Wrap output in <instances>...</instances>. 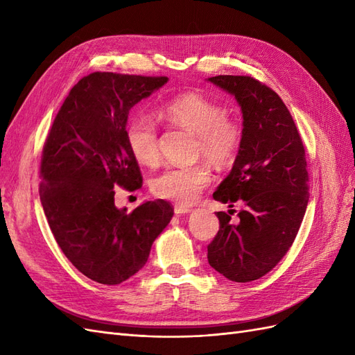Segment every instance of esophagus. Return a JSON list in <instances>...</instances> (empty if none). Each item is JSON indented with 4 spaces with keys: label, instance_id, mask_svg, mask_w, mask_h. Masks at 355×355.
I'll return each mask as SVG.
<instances>
[{
    "label": "esophagus",
    "instance_id": "1",
    "mask_svg": "<svg viewBox=\"0 0 355 355\" xmlns=\"http://www.w3.org/2000/svg\"><path fill=\"white\" fill-rule=\"evenodd\" d=\"M192 209L191 207H187V206H175V213L176 214H187V213H191Z\"/></svg>",
    "mask_w": 355,
    "mask_h": 355
}]
</instances>
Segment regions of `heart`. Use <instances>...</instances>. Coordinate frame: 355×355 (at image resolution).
Segmentation results:
<instances>
[{"label":"heart","instance_id":"obj_1","mask_svg":"<svg viewBox=\"0 0 355 355\" xmlns=\"http://www.w3.org/2000/svg\"><path fill=\"white\" fill-rule=\"evenodd\" d=\"M163 114L170 123L180 125L197 136L198 153L216 166L231 163L241 144V127L225 118L227 111L218 102L198 93H185L170 101ZM127 145L137 163L155 166L159 157L157 125L151 116H132L125 128ZM211 180L210 170L204 164L171 167L158 175L151 184L159 198L175 201L182 206L194 202Z\"/></svg>","mask_w":355,"mask_h":355}]
</instances>
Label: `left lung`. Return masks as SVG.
Returning a JSON list of instances; mask_svg holds the SVG:
<instances>
[{
  "label": "left lung",
  "instance_id": "1",
  "mask_svg": "<svg viewBox=\"0 0 355 355\" xmlns=\"http://www.w3.org/2000/svg\"><path fill=\"white\" fill-rule=\"evenodd\" d=\"M232 94L243 114L241 144L231 173L213 198L243 201L239 220L218 211L219 231L207 247L211 268L231 282L249 283L270 272L293 244L308 206L302 139L274 90L244 75L207 78Z\"/></svg>",
  "mask_w": 355,
  "mask_h": 355
}]
</instances>
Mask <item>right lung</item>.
Listing matches in <instances>:
<instances>
[{"label":"right lung","mask_w":355,"mask_h":355,"mask_svg":"<svg viewBox=\"0 0 355 355\" xmlns=\"http://www.w3.org/2000/svg\"><path fill=\"white\" fill-rule=\"evenodd\" d=\"M168 81L93 72L73 85L42 149L40 200L50 230L77 270L115 286L142 270L173 218L164 200L133 211L115 206V188L142 187L125 139L128 112Z\"/></svg>","instance_id":"obj_1"}]
</instances>
